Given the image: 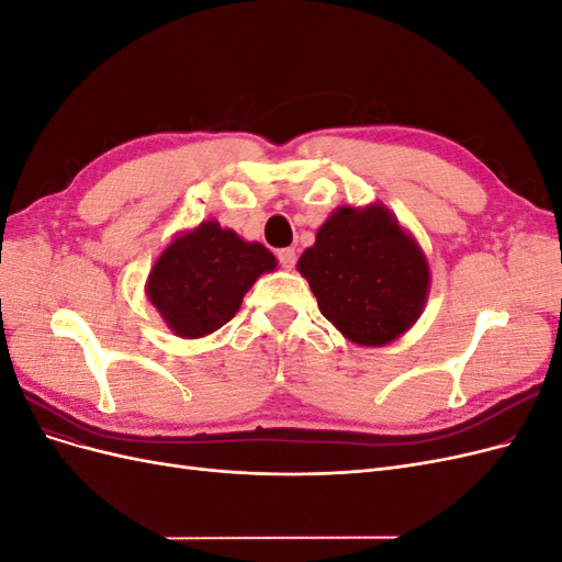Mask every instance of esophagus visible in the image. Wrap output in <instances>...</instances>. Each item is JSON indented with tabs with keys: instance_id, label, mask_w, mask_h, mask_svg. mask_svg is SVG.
Wrapping results in <instances>:
<instances>
[{
	"instance_id": "34e87169",
	"label": "esophagus",
	"mask_w": 562,
	"mask_h": 562,
	"mask_svg": "<svg viewBox=\"0 0 562 562\" xmlns=\"http://www.w3.org/2000/svg\"><path fill=\"white\" fill-rule=\"evenodd\" d=\"M295 260H297L295 248H281V250H279V262H281L283 269H293V267H295Z\"/></svg>"
}]
</instances>
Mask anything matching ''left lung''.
Wrapping results in <instances>:
<instances>
[{"label": "left lung", "instance_id": "8db88e82", "mask_svg": "<svg viewBox=\"0 0 562 562\" xmlns=\"http://www.w3.org/2000/svg\"><path fill=\"white\" fill-rule=\"evenodd\" d=\"M297 271L321 314L361 347H384L411 330L431 285L427 255L380 201L333 211Z\"/></svg>", "mask_w": 562, "mask_h": 562}]
</instances>
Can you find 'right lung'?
Returning a JSON list of instances; mask_svg holds the SVG:
<instances>
[{"label":"right lung","instance_id":"right-lung-1","mask_svg":"<svg viewBox=\"0 0 562 562\" xmlns=\"http://www.w3.org/2000/svg\"><path fill=\"white\" fill-rule=\"evenodd\" d=\"M274 269L277 258L262 244L206 220L168 241L149 269L145 295L168 330L199 339L232 321L250 285Z\"/></svg>","mask_w":562,"mask_h":562}]
</instances>
